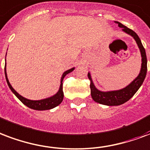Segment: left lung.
<instances>
[{
    "instance_id": "1",
    "label": "left lung",
    "mask_w": 150,
    "mask_h": 150,
    "mask_svg": "<svg viewBox=\"0 0 150 150\" xmlns=\"http://www.w3.org/2000/svg\"><path fill=\"white\" fill-rule=\"evenodd\" d=\"M115 23H117L119 27L123 29V31L131 35L137 42L142 55V67L139 76L136 78L131 84H129L127 87L123 88L122 90L108 91V92H102V91L98 90L93 85L91 77H90V74L88 73V78L90 81V90H91V96H92L93 100L96 102L100 103L101 105L109 106L120 105H122L126 101L130 100L134 95V93L138 91L142 84L143 83L144 79L146 78V72H147V58H146V50L142 44L141 40L138 36V34L134 30L120 23V22L115 21Z\"/></svg>"
}]
</instances>
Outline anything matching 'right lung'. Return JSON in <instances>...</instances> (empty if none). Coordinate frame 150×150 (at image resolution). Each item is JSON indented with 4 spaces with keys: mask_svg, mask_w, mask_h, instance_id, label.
<instances>
[{
    "mask_svg": "<svg viewBox=\"0 0 150 150\" xmlns=\"http://www.w3.org/2000/svg\"><path fill=\"white\" fill-rule=\"evenodd\" d=\"M6 67V65H5ZM4 67V73H5V78H6V81L8 85L9 88L11 89V90L13 92L15 95L16 96L17 98H19L20 101H21L23 104H24L25 105H27L28 108H32V109H34V110H49V109H51V108H53L55 107H57V105H59L60 103L62 102L63 99H64V92H63V79L65 77V75L68 74V73L71 72L73 70H74V67L73 68H71L69 70L66 71L65 72H64V74L62 75V77H61V80H60V89H59V91L57 92L54 96L52 97H50L49 98H45V99H43V100H28L27 98L22 97L21 95H19V93H17L16 91L12 88V86H11L10 83H9L8 79V77H7V73H6V68Z\"/></svg>",
    "mask_w": 150,
    "mask_h": 150,
    "instance_id": "obj_1",
    "label": "right lung"
}]
</instances>
